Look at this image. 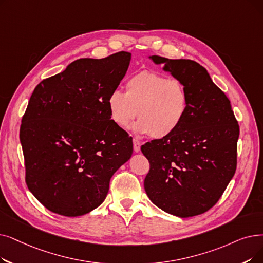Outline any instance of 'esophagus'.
<instances>
[{
	"instance_id": "obj_1",
	"label": "esophagus",
	"mask_w": 263,
	"mask_h": 263,
	"mask_svg": "<svg viewBox=\"0 0 263 263\" xmlns=\"http://www.w3.org/2000/svg\"><path fill=\"white\" fill-rule=\"evenodd\" d=\"M133 151L135 153H139L141 151V143L139 140L133 139Z\"/></svg>"
}]
</instances>
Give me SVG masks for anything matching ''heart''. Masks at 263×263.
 Masks as SVG:
<instances>
[{"label": "heart", "instance_id": "obj_1", "mask_svg": "<svg viewBox=\"0 0 263 263\" xmlns=\"http://www.w3.org/2000/svg\"><path fill=\"white\" fill-rule=\"evenodd\" d=\"M110 120L127 129L138 114L133 130L153 139L168 138L184 122L189 110L185 84L152 71L133 75L125 84V92L116 89L107 97Z\"/></svg>", "mask_w": 263, "mask_h": 263}]
</instances>
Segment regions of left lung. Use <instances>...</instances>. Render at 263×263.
I'll use <instances>...</instances> for the list:
<instances>
[{
    "mask_svg": "<svg viewBox=\"0 0 263 263\" xmlns=\"http://www.w3.org/2000/svg\"><path fill=\"white\" fill-rule=\"evenodd\" d=\"M149 59L185 84L189 110L176 132L141 147L151 164L144 188L162 211L180 218L197 216L214 206L235 173L238 124L229 99L202 65Z\"/></svg>",
    "mask_w": 263,
    "mask_h": 263,
    "instance_id": "left-lung-1",
    "label": "left lung"
}]
</instances>
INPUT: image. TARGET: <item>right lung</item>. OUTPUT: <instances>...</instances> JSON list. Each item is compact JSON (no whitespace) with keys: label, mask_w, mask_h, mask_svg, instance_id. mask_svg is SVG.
<instances>
[{"label":"right lung","mask_w":263,"mask_h":263,"mask_svg":"<svg viewBox=\"0 0 263 263\" xmlns=\"http://www.w3.org/2000/svg\"><path fill=\"white\" fill-rule=\"evenodd\" d=\"M131 53L78 59L34 89L20 127L26 182L52 213L67 217L97 209L114 173L132 156L129 134L107 109Z\"/></svg>","instance_id":"1"}]
</instances>
